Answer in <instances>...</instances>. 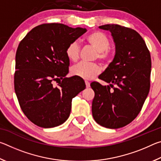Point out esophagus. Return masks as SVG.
Here are the masks:
<instances>
[{
  "label": "esophagus",
  "mask_w": 161,
  "mask_h": 161,
  "mask_svg": "<svg viewBox=\"0 0 161 161\" xmlns=\"http://www.w3.org/2000/svg\"><path fill=\"white\" fill-rule=\"evenodd\" d=\"M85 84H86V88H89V87L90 86V83H89L88 81H85Z\"/></svg>",
  "instance_id": "obj_1"
}]
</instances>
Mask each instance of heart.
Here are the masks:
<instances>
[{
  "instance_id": "obj_1",
  "label": "heart",
  "mask_w": 161,
  "mask_h": 161,
  "mask_svg": "<svg viewBox=\"0 0 161 161\" xmlns=\"http://www.w3.org/2000/svg\"><path fill=\"white\" fill-rule=\"evenodd\" d=\"M86 43L97 51V58L103 64H108L113 58L114 53L109 48L111 41L107 35L101 31H94L85 37ZM67 58L72 62L79 59L80 47L77 42H72L65 50ZM100 67L95 63L80 62L72 69V74L84 80H90L100 73Z\"/></svg>"
}]
</instances>
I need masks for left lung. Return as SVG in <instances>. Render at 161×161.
<instances>
[{"label":"left lung","mask_w":161,"mask_h":161,"mask_svg":"<svg viewBox=\"0 0 161 161\" xmlns=\"http://www.w3.org/2000/svg\"><path fill=\"white\" fill-rule=\"evenodd\" d=\"M109 31L116 45V54L97 81L90 86L94 92L92 116L98 124L108 129L124 127L140 113L151 86V54L142 37L131 28L115 24L99 26Z\"/></svg>","instance_id":"8db88e82"}]
</instances>
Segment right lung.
<instances>
[{"label": "right lung", "instance_id": "1", "mask_svg": "<svg viewBox=\"0 0 161 161\" xmlns=\"http://www.w3.org/2000/svg\"><path fill=\"white\" fill-rule=\"evenodd\" d=\"M86 31L45 23L32 29L19 43L15 92L23 112L37 126L53 128L63 124L69 116L72 99L85 89L81 78L65 77L69 65L65 50ZM58 80L54 86L53 81Z\"/></svg>", "mask_w": 161, "mask_h": 161}]
</instances>
